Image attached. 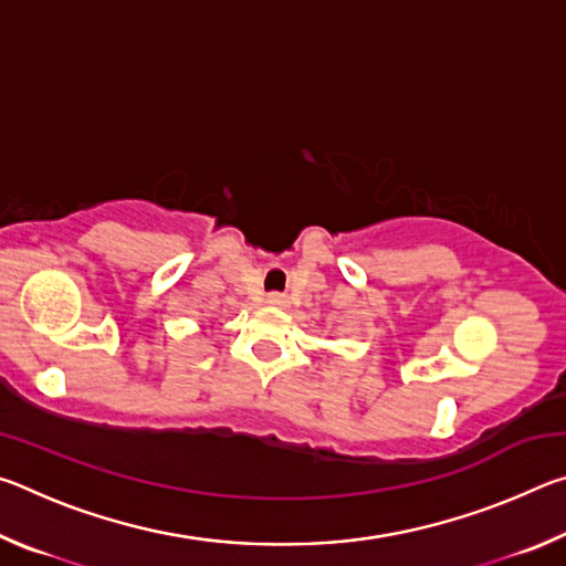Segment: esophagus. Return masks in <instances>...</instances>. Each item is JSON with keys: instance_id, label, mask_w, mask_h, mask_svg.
<instances>
[{"instance_id": "esophagus-1", "label": "esophagus", "mask_w": 566, "mask_h": 566, "mask_svg": "<svg viewBox=\"0 0 566 566\" xmlns=\"http://www.w3.org/2000/svg\"><path fill=\"white\" fill-rule=\"evenodd\" d=\"M266 304H272V306H286V296L274 292V294L266 296Z\"/></svg>"}]
</instances>
